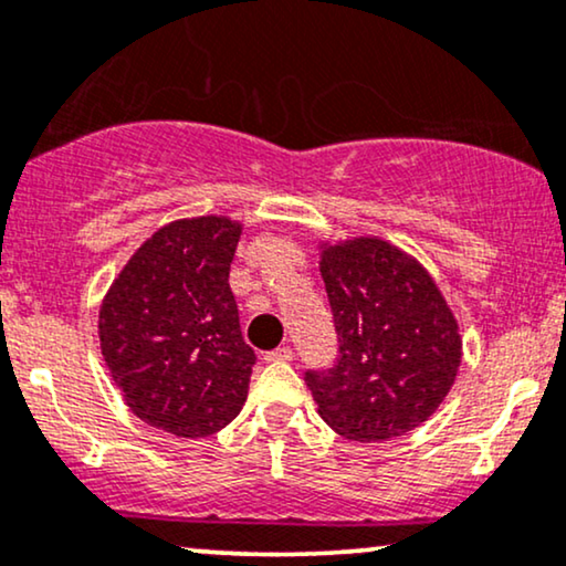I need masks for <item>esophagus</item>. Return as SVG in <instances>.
<instances>
[{
    "instance_id": "esophagus-1",
    "label": "esophagus",
    "mask_w": 566,
    "mask_h": 566,
    "mask_svg": "<svg viewBox=\"0 0 566 566\" xmlns=\"http://www.w3.org/2000/svg\"><path fill=\"white\" fill-rule=\"evenodd\" d=\"M292 357H295V352H292L290 346H279V349L263 354V359L266 361H290Z\"/></svg>"
}]
</instances>
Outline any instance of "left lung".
I'll list each match as a JSON object with an SVG mask.
<instances>
[{
	"label": "left lung",
	"mask_w": 566,
	"mask_h": 566,
	"mask_svg": "<svg viewBox=\"0 0 566 566\" xmlns=\"http://www.w3.org/2000/svg\"><path fill=\"white\" fill-rule=\"evenodd\" d=\"M321 276L338 352L305 382L323 421L357 442L411 432L455 382L463 342L453 311L427 269L380 238L326 245Z\"/></svg>",
	"instance_id": "left-lung-1"
}]
</instances>
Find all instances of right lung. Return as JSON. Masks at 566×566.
<instances>
[{"instance_id":"obj_1","label":"right lung","mask_w":566,"mask_h":566,"mask_svg":"<svg viewBox=\"0 0 566 566\" xmlns=\"http://www.w3.org/2000/svg\"><path fill=\"white\" fill-rule=\"evenodd\" d=\"M240 230L228 217L165 224L103 300V359L126 406L149 427L207 437L243 409L255 352L230 290Z\"/></svg>"}]
</instances>
